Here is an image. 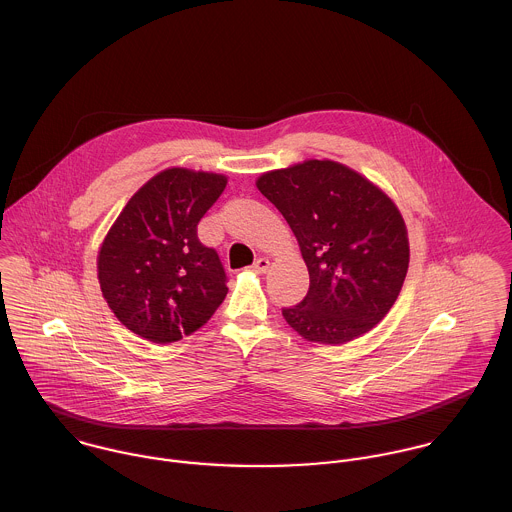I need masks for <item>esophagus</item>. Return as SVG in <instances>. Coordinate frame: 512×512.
<instances>
[{"label": "esophagus", "mask_w": 512, "mask_h": 512, "mask_svg": "<svg viewBox=\"0 0 512 512\" xmlns=\"http://www.w3.org/2000/svg\"><path fill=\"white\" fill-rule=\"evenodd\" d=\"M252 272H258V274H264L268 268H270V260L268 258H258L252 266Z\"/></svg>", "instance_id": "obj_1"}]
</instances>
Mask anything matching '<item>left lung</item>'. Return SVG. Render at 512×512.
Wrapping results in <instances>:
<instances>
[{
    "label": "left lung",
    "mask_w": 512,
    "mask_h": 512,
    "mask_svg": "<svg viewBox=\"0 0 512 512\" xmlns=\"http://www.w3.org/2000/svg\"><path fill=\"white\" fill-rule=\"evenodd\" d=\"M256 186L290 224L310 272L306 298L282 310L290 328L332 345L373 330L409 268L407 228L395 202L336 161L264 172Z\"/></svg>",
    "instance_id": "obj_1"
}]
</instances>
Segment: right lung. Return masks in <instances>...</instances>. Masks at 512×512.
Listing matches in <instances>:
<instances>
[{"mask_svg": "<svg viewBox=\"0 0 512 512\" xmlns=\"http://www.w3.org/2000/svg\"><path fill=\"white\" fill-rule=\"evenodd\" d=\"M216 172L172 167L155 174L125 204L107 232L97 276L117 320L153 343L202 328L226 298V274L196 226L226 188Z\"/></svg>", "mask_w": 512, "mask_h": 512, "instance_id": "right-lung-1", "label": "right lung"}]
</instances>
